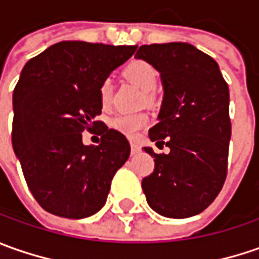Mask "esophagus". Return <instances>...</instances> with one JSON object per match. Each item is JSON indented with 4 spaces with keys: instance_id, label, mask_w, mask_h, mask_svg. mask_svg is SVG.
Listing matches in <instances>:
<instances>
[{
    "instance_id": "obj_1",
    "label": "esophagus",
    "mask_w": 259,
    "mask_h": 259,
    "mask_svg": "<svg viewBox=\"0 0 259 259\" xmlns=\"http://www.w3.org/2000/svg\"><path fill=\"white\" fill-rule=\"evenodd\" d=\"M140 150H141V148H140V145H137L135 143H131V153H133V154L140 153Z\"/></svg>"
}]
</instances>
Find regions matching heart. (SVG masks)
<instances>
[{
	"mask_svg": "<svg viewBox=\"0 0 259 259\" xmlns=\"http://www.w3.org/2000/svg\"><path fill=\"white\" fill-rule=\"evenodd\" d=\"M124 76L135 86H138L143 92L148 94L157 88L158 73L153 66L144 60H134L124 67ZM98 96L102 108H108L112 98V82L111 79H104L98 89ZM148 122V116L145 114H119L115 115L109 121V125L118 133L125 137L133 138L138 134L141 128Z\"/></svg>",
	"mask_w": 259,
	"mask_h": 259,
	"instance_id": "1",
	"label": "heart"
}]
</instances>
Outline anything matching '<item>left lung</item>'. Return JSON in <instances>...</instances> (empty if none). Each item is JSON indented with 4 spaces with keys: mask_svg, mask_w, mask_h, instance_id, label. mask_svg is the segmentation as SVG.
<instances>
[{
    "mask_svg": "<svg viewBox=\"0 0 259 259\" xmlns=\"http://www.w3.org/2000/svg\"><path fill=\"white\" fill-rule=\"evenodd\" d=\"M135 57L160 72L164 96L148 135L170 148L155 154L144 147L155 165L143 190L157 213L190 218L213 202L226 179L229 88L213 59L189 43L141 46Z\"/></svg>",
    "mask_w": 259,
    "mask_h": 259,
    "instance_id": "8db88e82",
    "label": "left lung"
}]
</instances>
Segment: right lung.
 <instances>
[{"label": "right lung", "mask_w": 259, "mask_h": 259, "mask_svg": "<svg viewBox=\"0 0 259 259\" xmlns=\"http://www.w3.org/2000/svg\"><path fill=\"white\" fill-rule=\"evenodd\" d=\"M137 46L60 41L30 59L13 94V148L25 182L50 213L82 219L101 210L131 147L102 121L98 89ZM99 129V146L81 133Z\"/></svg>", "instance_id": "obj_1"}]
</instances>
